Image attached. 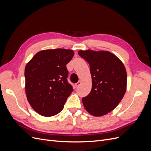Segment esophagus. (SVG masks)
<instances>
[{
  "mask_svg": "<svg viewBox=\"0 0 151 151\" xmlns=\"http://www.w3.org/2000/svg\"><path fill=\"white\" fill-rule=\"evenodd\" d=\"M81 83H82V82H81V81H78V82H77V83L76 84V86L77 88V87H79V86L81 84Z\"/></svg>",
  "mask_w": 151,
  "mask_h": 151,
  "instance_id": "34e87169",
  "label": "esophagus"
}]
</instances>
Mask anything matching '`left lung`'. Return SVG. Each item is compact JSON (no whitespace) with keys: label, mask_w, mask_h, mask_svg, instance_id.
Listing matches in <instances>:
<instances>
[{"label":"left lung","mask_w":151,"mask_h":151,"mask_svg":"<svg viewBox=\"0 0 151 151\" xmlns=\"http://www.w3.org/2000/svg\"><path fill=\"white\" fill-rule=\"evenodd\" d=\"M79 55L88 62L92 79L90 93L82 99L86 110L101 116L113 110L127 90V75L123 62L108 51L79 50Z\"/></svg>","instance_id":"obj_1"}]
</instances>
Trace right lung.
<instances>
[{"label": "right lung", "instance_id": "1", "mask_svg": "<svg viewBox=\"0 0 151 151\" xmlns=\"http://www.w3.org/2000/svg\"><path fill=\"white\" fill-rule=\"evenodd\" d=\"M72 50L57 48L36 53L25 67V92L34 110L43 116L60 113L73 89L68 83L66 65Z\"/></svg>", "mask_w": 151, "mask_h": 151}]
</instances>
